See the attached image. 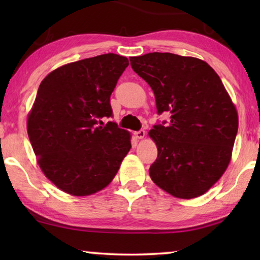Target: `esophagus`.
Returning <instances> with one entry per match:
<instances>
[{
  "mask_svg": "<svg viewBox=\"0 0 260 260\" xmlns=\"http://www.w3.org/2000/svg\"><path fill=\"white\" fill-rule=\"evenodd\" d=\"M135 138L136 139H143L144 136H146V132H144L143 129H140L138 132H135Z\"/></svg>",
  "mask_w": 260,
  "mask_h": 260,
  "instance_id": "obj_1",
  "label": "esophagus"
}]
</instances>
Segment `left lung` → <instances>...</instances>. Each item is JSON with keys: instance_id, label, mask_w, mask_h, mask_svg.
Segmentation results:
<instances>
[{"instance_id": "1", "label": "left lung", "mask_w": 260, "mask_h": 260, "mask_svg": "<svg viewBox=\"0 0 260 260\" xmlns=\"http://www.w3.org/2000/svg\"><path fill=\"white\" fill-rule=\"evenodd\" d=\"M131 65L155 94L157 112L171 113L169 125L149 136L158 156L149 169L153 182L183 200L203 195L231 161L239 128L235 105L214 70L195 57L150 52Z\"/></svg>"}]
</instances>
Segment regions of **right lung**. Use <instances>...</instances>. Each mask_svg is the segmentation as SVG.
I'll return each instance as SVG.
<instances>
[{
	"mask_svg": "<svg viewBox=\"0 0 260 260\" xmlns=\"http://www.w3.org/2000/svg\"><path fill=\"white\" fill-rule=\"evenodd\" d=\"M128 59L104 54L73 61L43 79L27 118L39 166L60 190L87 196L112 181L132 147L131 134L116 122L110 104Z\"/></svg>",
	"mask_w": 260,
	"mask_h": 260,
	"instance_id": "add662e5",
	"label": "right lung"
}]
</instances>
